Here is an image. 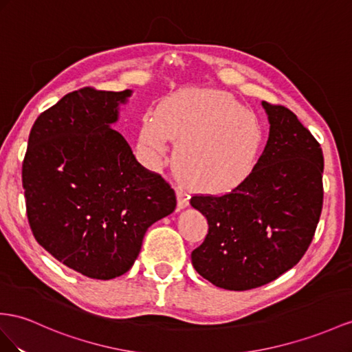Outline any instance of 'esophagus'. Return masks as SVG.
Masks as SVG:
<instances>
[{"label": "esophagus", "mask_w": 352, "mask_h": 352, "mask_svg": "<svg viewBox=\"0 0 352 352\" xmlns=\"http://www.w3.org/2000/svg\"><path fill=\"white\" fill-rule=\"evenodd\" d=\"M188 199H190V197H188L187 193H184L183 190H177V206H178V210H183V208H186V206H188Z\"/></svg>", "instance_id": "obj_1"}]
</instances>
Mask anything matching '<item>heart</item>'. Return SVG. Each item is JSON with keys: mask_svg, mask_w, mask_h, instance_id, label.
Masks as SVG:
<instances>
[{"mask_svg": "<svg viewBox=\"0 0 352 352\" xmlns=\"http://www.w3.org/2000/svg\"><path fill=\"white\" fill-rule=\"evenodd\" d=\"M178 141L174 164L184 182L202 190H226L250 173L262 146L257 117L226 92L186 89L165 99L156 119L146 117L141 142L151 165Z\"/></svg>", "mask_w": 352, "mask_h": 352, "instance_id": "obj_1", "label": "heart"}]
</instances>
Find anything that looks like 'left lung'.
I'll return each instance as SVG.
<instances>
[{"label": "left lung", "mask_w": 352, "mask_h": 352, "mask_svg": "<svg viewBox=\"0 0 352 352\" xmlns=\"http://www.w3.org/2000/svg\"><path fill=\"white\" fill-rule=\"evenodd\" d=\"M262 105L269 138L250 175L230 193L190 199L208 221L192 265L214 285L233 292L262 287L299 263L322 208L318 141L288 108Z\"/></svg>", "instance_id": "obj_1"}]
</instances>
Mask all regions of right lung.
<instances>
[{
    "label": "right lung",
    "instance_id": "add662e5",
    "mask_svg": "<svg viewBox=\"0 0 352 352\" xmlns=\"http://www.w3.org/2000/svg\"><path fill=\"white\" fill-rule=\"evenodd\" d=\"M131 94L83 87L65 95L35 120L22 165L35 239L94 279L128 272L147 229L177 206L170 186L111 129Z\"/></svg>",
    "mask_w": 352,
    "mask_h": 352
}]
</instances>
